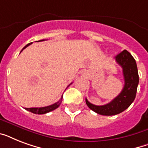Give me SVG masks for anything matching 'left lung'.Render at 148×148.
Returning a JSON list of instances; mask_svg holds the SVG:
<instances>
[{
  "label": "left lung",
  "mask_w": 148,
  "mask_h": 148,
  "mask_svg": "<svg viewBox=\"0 0 148 148\" xmlns=\"http://www.w3.org/2000/svg\"><path fill=\"white\" fill-rule=\"evenodd\" d=\"M116 62L122 67L124 85L121 92L110 103L97 106L90 103L86 98V103L90 110L105 116L118 114L125 110L134 101L139 83L138 67L134 58L126 50L115 57Z\"/></svg>",
  "instance_id": "8db88e82"
}]
</instances>
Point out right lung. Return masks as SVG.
Instances as JSON below:
<instances>
[{
    "mask_svg": "<svg viewBox=\"0 0 148 148\" xmlns=\"http://www.w3.org/2000/svg\"><path fill=\"white\" fill-rule=\"evenodd\" d=\"M43 40H38V41H43ZM31 44H32V43H29L28 45H27L26 46H25V47H24V48L21 50V51H23L24 48H26L27 47H28L29 45H31ZM71 84H69V85L67 86V87H69ZM62 98H63V96L61 97L60 100L58 101V102H57V103H53V104H51V105H50V106H47V107H43V108H25V109H26L27 110L30 111V112L34 113V114H47V113L51 112V111H52V110H55L56 108H58V107L60 106V103H61V102H62Z\"/></svg>",
    "mask_w": 148,
    "mask_h": 148,
    "instance_id": "1",
    "label": "right lung"
}]
</instances>
